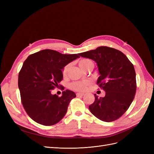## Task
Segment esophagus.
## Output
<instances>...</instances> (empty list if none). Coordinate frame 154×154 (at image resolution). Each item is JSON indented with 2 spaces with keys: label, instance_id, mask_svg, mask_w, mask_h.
<instances>
[{
  "label": "esophagus",
  "instance_id": "esophagus-1",
  "mask_svg": "<svg viewBox=\"0 0 154 154\" xmlns=\"http://www.w3.org/2000/svg\"><path fill=\"white\" fill-rule=\"evenodd\" d=\"M83 95H84V94H83V93H81V92H78L76 94L77 96H83Z\"/></svg>",
  "mask_w": 154,
  "mask_h": 154
}]
</instances>
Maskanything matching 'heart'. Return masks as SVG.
I'll return each mask as SVG.
<instances>
[{
    "mask_svg": "<svg viewBox=\"0 0 154 154\" xmlns=\"http://www.w3.org/2000/svg\"><path fill=\"white\" fill-rule=\"evenodd\" d=\"M93 65L92 62L89 59H82L80 62H79V66L83 69L84 70L86 69L88 66L90 65ZM70 67V64L67 65V66L64 67L63 70V75H66L68 70ZM91 84V82L88 80H85V81H82V82H74L71 83V84L69 85V87L72 88L73 90H75L77 91H83L86 89L87 86Z\"/></svg>",
    "mask_w": 154,
    "mask_h": 154,
    "instance_id": "obj_1",
    "label": "heart"
}]
</instances>
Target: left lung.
<instances>
[{
  "mask_svg": "<svg viewBox=\"0 0 154 154\" xmlns=\"http://www.w3.org/2000/svg\"><path fill=\"white\" fill-rule=\"evenodd\" d=\"M79 55L96 63L100 74L97 83L105 91L104 97L94 94V103L88 106L91 112L105 122L118 119L127 110L136 94L133 64L120 51L106 46Z\"/></svg>",
  "mask_w": 154,
  "mask_h": 154,
  "instance_id": "8db88e82",
  "label": "left lung"
}]
</instances>
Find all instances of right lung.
Returning a JSON list of instances; mask_svg holds the SVG:
<instances>
[{
	"label": "right lung",
	"mask_w": 154,
	"mask_h": 154,
	"mask_svg": "<svg viewBox=\"0 0 154 154\" xmlns=\"http://www.w3.org/2000/svg\"><path fill=\"white\" fill-rule=\"evenodd\" d=\"M80 58L78 54H64L44 49L29 55L18 74V85L23 106L35 122L45 126L59 122L76 97L70 90L58 97L51 91L62 80V71L68 63Z\"/></svg>",
	"instance_id": "1"
}]
</instances>
